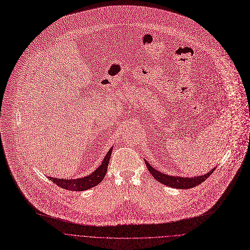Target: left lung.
Returning <instances> with one entry per match:
<instances>
[{
    "label": "left lung",
    "instance_id": "left-lung-1",
    "mask_svg": "<svg viewBox=\"0 0 250 250\" xmlns=\"http://www.w3.org/2000/svg\"><path fill=\"white\" fill-rule=\"evenodd\" d=\"M146 166L148 169V171L151 172V174L155 177V179H157L159 182L172 187V188H177V189H188V188H192L194 186H197L200 183L204 182L215 170V168H213L212 170H210L208 173L201 175V176H195V177H178V176H170L165 173H162L158 170L155 169V167H152L151 165H149L146 161H145Z\"/></svg>",
    "mask_w": 250,
    "mask_h": 250
}]
</instances>
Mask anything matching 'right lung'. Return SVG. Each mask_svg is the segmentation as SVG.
Returning a JSON list of instances; mask_svg holds the SVG:
<instances>
[{
    "label": "right lung",
    "instance_id": "add662e5",
    "mask_svg": "<svg viewBox=\"0 0 250 250\" xmlns=\"http://www.w3.org/2000/svg\"><path fill=\"white\" fill-rule=\"evenodd\" d=\"M111 153H112V147H110L105 158L104 159L102 165L99 166L91 174L85 177L78 178V179H59L54 177H49V179L56 185H58L59 187H62L67 190H72V191H83L91 187H94L99 182H102L103 179L104 178L107 172V167H108V163L110 160Z\"/></svg>",
    "mask_w": 250,
    "mask_h": 250
}]
</instances>
